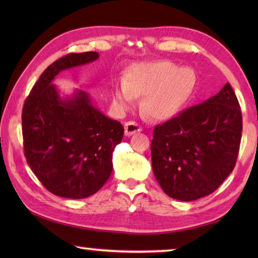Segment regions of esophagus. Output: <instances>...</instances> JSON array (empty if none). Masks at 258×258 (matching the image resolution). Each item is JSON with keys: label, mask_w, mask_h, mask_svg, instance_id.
Wrapping results in <instances>:
<instances>
[{"label": "esophagus", "mask_w": 258, "mask_h": 258, "mask_svg": "<svg viewBox=\"0 0 258 258\" xmlns=\"http://www.w3.org/2000/svg\"><path fill=\"white\" fill-rule=\"evenodd\" d=\"M141 131H142V127L138 123H135V121H127V123H125L126 137H131L132 134L137 132H141Z\"/></svg>", "instance_id": "esophagus-1"}]
</instances>
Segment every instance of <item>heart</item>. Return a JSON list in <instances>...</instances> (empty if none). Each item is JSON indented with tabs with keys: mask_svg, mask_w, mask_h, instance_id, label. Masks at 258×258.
I'll list each match as a JSON object with an SVG mask.
<instances>
[{
	"mask_svg": "<svg viewBox=\"0 0 258 258\" xmlns=\"http://www.w3.org/2000/svg\"><path fill=\"white\" fill-rule=\"evenodd\" d=\"M196 75L189 68H180L169 61L137 62L126 71L123 84L112 92L116 110L124 113L134 106L137 97H143L142 111L155 120L172 118L191 97Z\"/></svg>",
	"mask_w": 258,
	"mask_h": 258,
	"instance_id": "obj_1",
	"label": "heart"
}]
</instances>
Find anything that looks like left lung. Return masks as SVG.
I'll use <instances>...</instances> for the list:
<instances>
[{
  "label": "left lung",
  "instance_id": "left-lung-1",
  "mask_svg": "<svg viewBox=\"0 0 258 258\" xmlns=\"http://www.w3.org/2000/svg\"><path fill=\"white\" fill-rule=\"evenodd\" d=\"M241 131V110L229 83L204 103L157 125L151 160L161 189L182 202L211 195L233 171Z\"/></svg>",
  "mask_w": 258,
  "mask_h": 258
}]
</instances>
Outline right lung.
<instances>
[{
	"label": "right lung",
	"instance_id": "add662e5",
	"mask_svg": "<svg viewBox=\"0 0 258 258\" xmlns=\"http://www.w3.org/2000/svg\"><path fill=\"white\" fill-rule=\"evenodd\" d=\"M98 52L54 61L35 83L23 108V138L30 169L51 194L83 199L94 195L112 171V152L124 127L95 108L82 90L62 98L52 81L60 72L92 62Z\"/></svg>",
	"mask_w": 258,
	"mask_h": 258
}]
</instances>
